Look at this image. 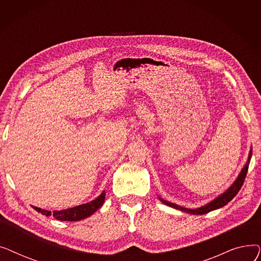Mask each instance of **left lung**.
<instances>
[{"label":"left lung","instance_id":"1","mask_svg":"<svg viewBox=\"0 0 261 261\" xmlns=\"http://www.w3.org/2000/svg\"><path fill=\"white\" fill-rule=\"evenodd\" d=\"M251 158H252V148L250 150L249 152V158H248V161H246L244 167L241 169L239 175L237 176V179L235 180V182L232 183L223 194H221L220 196H218L216 199H214L213 201H211L210 203L205 204L204 206H201L199 208H195V210H191V208H186V207H182L180 206V205L177 204H174V203H171L169 201H166L164 200L162 198L159 197L160 201L162 203H164L165 205H168V206L172 207V208H175V210H179L181 212H185L187 214H191V215H204V214H207L212 211H215V210H218V208H221L223 207L224 205H226L229 201L232 200V198H234L237 194L238 191L240 190L241 186L243 185V182H244V179H245V175L246 173H248V169H249V165H250V161H251Z\"/></svg>","mask_w":261,"mask_h":261}]
</instances>
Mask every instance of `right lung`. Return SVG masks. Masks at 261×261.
Segmentation results:
<instances>
[{
  "label": "right lung",
  "mask_w": 261,
  "mask_h": 261,
  "mask_svg": "<svg viewBox=\"0 0 261 261\" xmlns=\"http://www.w3.org/2000/svg\"><path fill=\"white\" fill-rule=\"evenodd\" d=\"M105 198H106V193L103 190L102 193L95 200L88 202L86 204L78 205V206H75V207L67 208V210L54 211L51 213L50 211L42 210V208L36 207V206H33V208L36 210L38 213H41L45 216L53 215L54 218H56L57 220H60V221H80V220H82V219H86V218L90 217L99 207H101L103 202H105Z\"/></svg>",
  "instance_id": "1"
}]
</instances>
